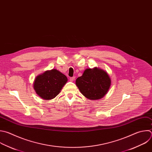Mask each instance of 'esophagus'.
I'll list each match as a JSON object with an SVG mask.
<instances>
[{"label": "esophagus", "instance_id": "esophagus-1", "mask_svg": "<svg viewBox=\"0 0 152 152\" xmlns=\"http://www.w3.org/2000/svg\"><path fill=\"white\" fill-rule=\"evenodd\" d=\"M75 79V76H73V77H70V80L71 82H73Z\"/></svg>", "mask_w": 152, "mask_h": 152}]
</instances>
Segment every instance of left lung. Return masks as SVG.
Segmentation results:
<instances>
[{"mask_svg": "<svg viewBox=\"0 0 152 152\" xmlns=\"http://www.w3.org/2000/svg\"><path fill=\"white\" fill-rule=\"evenodd\" d=\"M110 84L108 74L96 67L86 69L82 76L76 80L80 92L86 98L94 100L103 98L107 94Z\"/></svg>", "mask_w": 152, "mask_h": 152, "instance_id": "left-lung-1", "label": "left lung"}]
</instances>
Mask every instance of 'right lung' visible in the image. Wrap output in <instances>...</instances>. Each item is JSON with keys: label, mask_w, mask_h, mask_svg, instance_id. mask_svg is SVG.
I'll use <instances>...</instances> for the list:
<instances>
[{"label": "right lung", "mask_w": 152, "mask_h": 152, "mask_svg": "<svg viewBox=\"0 0 152 152\" xmlns=\"http://www.w3.org/2000/svg\"><path fill=\"white\" fill-rule=\"evenodd\" d=\"M67 81V77L56 69L46 71L34 80L33 88L42 98L50 99L55 98Z\"/></svg>", "instance_id": "right-lung-1"}]
</instances>
